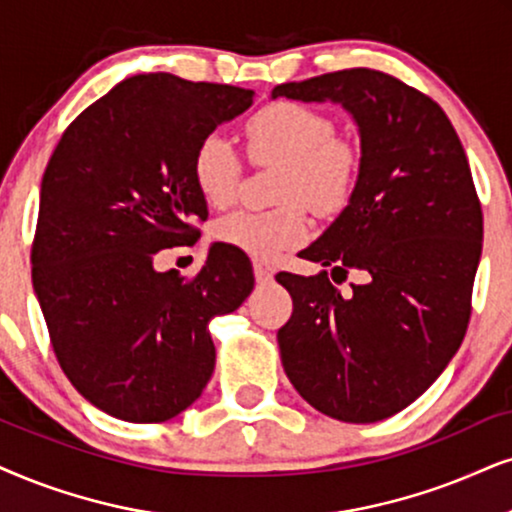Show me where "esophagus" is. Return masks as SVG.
Here are the masks:
<instances>
[{"instance_id": "34e87169", "label": "esophagus", "mask_w": 512, "mask_h": 512, "mask_svg": "<svg viewBox=\"0 0 512 512\" xmlns=\"http://www.w3.org/2000/svg\"><path fill=\"white\" fill-rule=\"evenodd\" d=\"M252 269H255L257 283H269L271 278H274V274H276V269L271 267L269 262H264V260H255V262H252Z\"/></svg>"}]
</instances>
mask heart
<instances>
[{"label": "heart", "mask_w": 512, "mask_h": 512, "mask_svg": "<svg viewBox=\"0 0 512 512\" xmlns=\"http://www.w3.org/2000/svg\"><path fill=\"white\" fill-rule=\"evenodd\" d=\"M252 163L278 165V208L234 210L215 224L219 241L260 260H274L309 234L307 212L333 217L352 203L364 172V148L319 108L300 101H274L255 111L243 127ZM193 181L205 203L222 208L234 200L243 163L219 134L200 139L193 153Z\"/></svg>", "instance_id": "1"}]
</instances>
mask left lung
<instances>
[{"label": "left lung", "mask_w": 512, "mask_h": 512, "mask_svg": "<svg viewBox=\"0 0 512 512\" xmlns=\"http://www.w3.org/2000/svg\"><path fill=\"white\" fill-rule=\"evenodd\" d=\"M271 96L342 103L364 148L352 203L300 252L331 274L276 276L293 297L278 328L283 368L326 416L390 418L435 383L468 331L482 205L463 144L437 101L380 70L278 84ZM352 268L367 281L342 296L334 283Z\"/></svg>", "instance_id": "obj_1"}]
</instances>
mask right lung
<instances>
[{
  "mask_svg": "<svg viewBox=\"0 0 512 512\" xmlns=\"http://www.w3.org/2000/svg\"><path fill=\"white\" fill-rule=\"evenodd\" d=\"M255 92L134 75L84 108L51 153L32 238V286L63 373L96 409L165 423L215 371L212 316L250 295V260L212 243L196 276L155 271L208 219L193 153Z\"/></svg>",
  "mask_w": 512,
  "mask_h": 512,
  "instance_id": "right-lung-1",
  "label": "right lung"
}]
</instances>
